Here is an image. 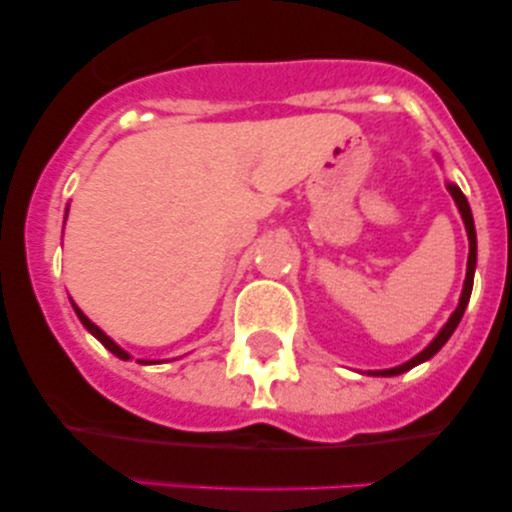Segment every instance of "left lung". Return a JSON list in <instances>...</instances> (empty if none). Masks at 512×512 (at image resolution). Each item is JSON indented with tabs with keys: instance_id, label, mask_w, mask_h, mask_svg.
Masks as SVG:
<instances>
[{
	"instance_id": "obj_1",
	"label": "left lung",
	"mask_w": 512,
	"mask_h": 512,
	"mask_svg": "<svg viewBox=\"0 0 512 512\" xmlns=\"http://www.w3.org/2000/svg\"><path fill=\"white\" fill-rule=\"evenodd\" d=\"M447 191H450V195H452V198H454V202H457V207H459V214H461V219H464V226H466V233H468V265H466L464 291H461V298H459V305H457V310L452 312V317L447 319V324H445L443 328H440V333L436 335V338L431 340V345L426 347V349H422V352H419V354L415 356V359L405 361V363H401V366H396V368H387V370H370V375H382V377L401 375V373H405V370H410V368L419 366V363L429 361L431 356L436 354L438 349L443 347L447 340H450V335L454 333V328L459 326L461 317H464V310H466L468 300H471V291H473L475 261H478V240H475L473 214H471V207H468V200H466V195L461 193V188H459V186H454V184H447Z\"/></svg>"
}]
</instances>
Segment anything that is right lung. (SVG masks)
Instances as JSON below:
<instances>
[{"label": "right lung", "mask_w": 512, "mask_h": 512, "mask_svg": "<svg viewBox=\"0 0 512 512\" xmlns=\"http://www.w3.org/2000/svg\"><path fill=\"white\" fill-rule=\"evenodd\" d=\"M67 212H69V207H67ZM72 307H74L76 317H79V319H81V324H83V326H86V328H88V331H90V333H93V335H95V338H97V340H100V342H102V345L109 349V352H111V354H114V356H118V359H123V361H128V359H130V354H128V352H125V349H121V347H118V345H116V342H114V340H111V338H109V335H107V333H104L100 326H95V324H93V321H90V319L86 317V314H83V312L79 310V305H74V303H72ZM139 363H158V361H139Z\"/></svg>", "instance_id": "add662e5"}]
</instances>
